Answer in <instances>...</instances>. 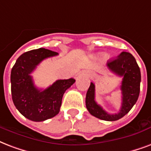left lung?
<instances>
[{"label":"left lung","mask_w":151,"mask_h":151,"mask_svg":"<svg viewBox=\"0 0 151 151\" xmlns=\"http://www.w3.org/2000/svg\"><path fill=\"white\" fill-rule=\"evenodd\" d=\"M111 72L122 77L120 86L122 104L118 113L109 114L102 109L95 101V85L91 82L86 93V108L91 115L106 121H115L124 117L136 103L140 92L141 73L134 56L128 52H122L114 60L107 63Z\"/></svg>","instance_id":"obj_1"}]
</instances>
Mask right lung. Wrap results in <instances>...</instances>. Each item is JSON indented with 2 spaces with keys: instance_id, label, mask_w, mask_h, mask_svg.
I'll return each mask as SVG.
<instances>
[{
  "instance_id": "add662e5",
  "label": "right lung",
  "mask_w": 151,
  "mask_h": 151,
  "mask_svg": "<svg viewBox=\"0 0 151 151\" xmlns=\"http://www.w3.org/2000/svg\"><path fill=\"white\" fill-rule=\"evenodd\" d=\"M58 55L57 52L39 48L24 53L11 71L12 98L17 109L27 119L44 121L58 114L65 90L75 80H58L45 89H39L33 82L31 73L42 60Z\"/></svg>"
}]
</instances>
